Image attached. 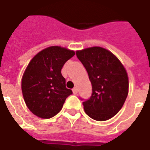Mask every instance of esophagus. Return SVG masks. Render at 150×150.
<instances>
[{"mask_svg": "<svg viewBox=\"0 0 150 150\" xmlns=\"http://www.w3.org/2000/svg\"><path fill=\"white\" fill-rule=\"evenodd\" d=\"M72 92H73V93L74 94H77L78 93V89L76 88V87H75V88H73L72 89Z\"/></svg>", "mask_w": 150, "mask_h": 150, "instance_id": "34e87169", "label": "esophagus"}]
</instances>
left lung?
I'll use <instances>...</instances> for the list:
<instances>
[{"label": "left lung", "instance_id": "left-lung-1", "mask_svg": "<svg viewBox=\"0 0 150 150\" xmlns=\"http://www.w3.org/2000/svg\"><path fill=\"white\" fill-rule=\"evenodd\" d=\"M86 69L92 84L91 96L82 104L86 114L99 121H107L118 113L128 93V79L118 59L104 48H87L76 52Z\"/></svg>", "mask_w": 150, "mask_h": 150}]
</instances>
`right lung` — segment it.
I'll list each match as a JSON object with an SVG mask.
<instances>
[{"mask_svg": "<svg viewBox=\"0 0 150 150\" xmlns=\"http://www.w3.org/2000/svg\"><path fill=\"white\" fill-rule=\"evenodd\" d=\"M75 52L61 47H50L29 62L22 80L25 102L30 111L41 118H50L61 111L72 91L67 89L61 69Z\"/></svg>", "mask_w": 150, "mask_h": 150, "instance_id": "right-lung-1", "label": "right lung"}]
</instances>
